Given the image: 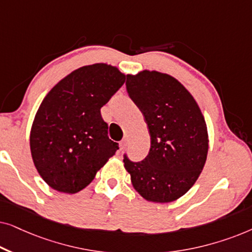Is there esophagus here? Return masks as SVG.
Instances as JSON below:
<instances>
[{"label":"esophagus","instance_id":"34e87169","mask_svg":"<svg viewBox=\"0 0 252 252\" xmlns=\"http://www.w3.org/2000/svg\"><path fill=\"white\" fill-rule=\"evenodd\" d=\"M126 147H127V141L123 140L122 142H120V148H122V149L124 150V149H126Z\"/></svg>","mask_w":252,"mask_h":252}]
</instances>
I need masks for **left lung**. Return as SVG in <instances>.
Returning a JSON list of instances; mask_svg holds the SVG:
<instances>
[{
    "label": "left lung",
    "instance_id": "8db88e82",
    "mask_svg": "<svg viewBox=\"0 0 252 252\" xmlns=\"http://www.w3.org/2000/svg\"><path fill=\"white\" fill-rule=\"evenodd\" d=\"M126 89L142 112L151 143L141 161L124 155L133 187L147 201H175L204 167L209 149L204 117L190 93L168 74L142 71L127 75Z\"/></svg>",
    "mask_w": 252,
    "mask_h": 252
}]
</instances>
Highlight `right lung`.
Here are the masks:
<instances>
[{
    "label": "right lung",
    "instance_id": "obj_1",
    "mask_svg": "<svg viewBox=\"0 0 252 252\" xmlns=\"http://www.w3.org/2000/svg\"><path fill=\"white\" fill-rule=\"evenodd\" d=\"M125 80L111 65H88L62 79L44 97L31 129V154L55 190H82L119 149L109 139L101 108Z\"/></svg>",
    "mask_w": 252,
    "mask_h": 252
}]
</instances>
